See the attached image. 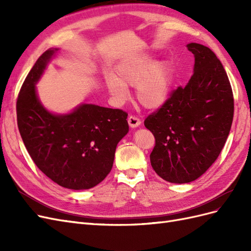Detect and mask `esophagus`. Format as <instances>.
Masks as SVG:
<instances>
[{
  "mask_svg": "<svg viewBox=\"0 0 251 251\" xmlns=\"http://www.w3.org/2000/svg\"><path fill=\"white\" fill-rule=\"evenodd\" d=\"M127 123H128V125H130L131 127H136V126H140L141 120L137 116L131 115V116H128V118H127Z\"/></svg>",
  "mask_w": 251,
  "mask_h": 251,
  "instance_id": "34e87169",
  "label": "esophagus"
}]
</instances>
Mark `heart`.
<instances>
[{"label": "heart", "mask_w": 251, "mask_h": 251, "mask_svg": "<svg viewBox=\"0 0 251 251\" xmlns=\"http://www.w3.org/2000/svg\"><path fill=\"white\" fill-rule=\"evenodd\" d=\"M116 76L105 75V85L117 103L125 102L128 97L126 86H136V97L148 109H156L168 100L171 89V70L166 64L155 65V60L142 56L120 64Z\"/></svg>", "instance_id": "obj_1"}]
</instances>
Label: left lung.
Here are the masks:
<instances>
[{
    "instance_id": "left-lung-1",
    "label": "left lung",
    "mask_w": 251,
    "mask_h": 251,
    "mask_svg": "<svg viewBox=\"0 0 251 251\" xmlns=\"http://www.w3.org/2000/svg\"><path fill=\"white\" fill-rule=\"evenodd\" d=\"M194 74L146 118L155 147L151 168L172 183L199 178L221 153L233 118V94L223 65L208 47L191 43Z\"/></svg>"
}]
</instances>
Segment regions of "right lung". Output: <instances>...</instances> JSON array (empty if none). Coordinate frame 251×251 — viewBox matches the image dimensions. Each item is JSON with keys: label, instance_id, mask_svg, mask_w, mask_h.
<instances>
[{"label": "right lung", "instance_id": "obj_1", "mask_svg": "<svg viewBox=\"0 0 251 251\" xmlns=\"http://www.w3.org/2000/svg\"><path fill=\"white\" fill-rule=\"evenodd\" d=\"M54 50L37 58L21 87L17 118L21 137L33 162L58 185L70 189L94 187L112 170L117 143L128 132L127 113L81 104L68 115H53L35 93Z\"/></svg>", "mask_w": 251, "mask_h": 251}]
</instances>
